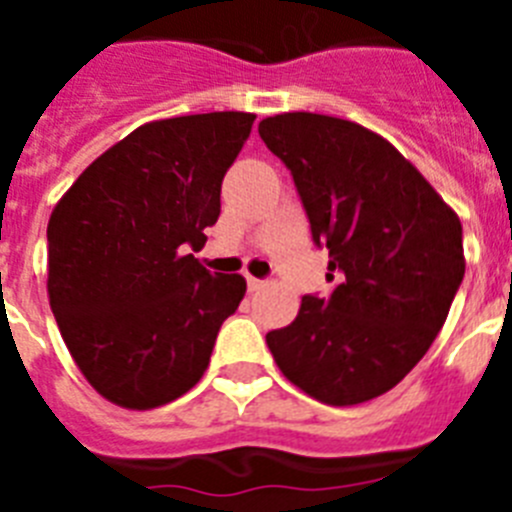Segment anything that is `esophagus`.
Wrapping results in <instances>:
<instances>
[{
    "instance_id": "obj_1",
    "label": "esophagus",
    "mask_w": 512,
    "mask_h": 512,
    "mask_svg": "<svg viewBox=\"0 0 512 512\" xmlns=\"http://www.w3.org/2000/svg\"><path fill=\"white\" fill-rule=\"evenodd\" d=\"M248 292H259V289L266 287V279H256V277H246Z\"/></svg>"
}]
</instances>
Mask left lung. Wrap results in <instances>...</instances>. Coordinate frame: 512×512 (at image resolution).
<instances>
[{
	"instance_id": "obj_1",
	"label": "left lung",
	"mask_w": 512,
	"mask_h": 512,
	"mask_svg": "<svg viewBox=\"0 0 512 512\" xmlns=\"http://www.w3.org/2000/svg\"><path fill=\"white\" fill-rule=\"evenodd\" d=\"M259 135L292 174L338 282L266 333L271 356L328 405L384 395L446 323L464 279L459 217L392 143L356 122L284 112L261 120Z\"/></svg>"
}]
</instances>
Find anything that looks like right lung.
<instances>
[{"instance_id":"obj_1","label":"right lung","mask_w":512,"mask_h":512,"mask_svg":"<svg viewBox=\"0 0 512 512\" xmlns=\"http://www.w3.org/2000/svg\"><path fill=\"white\" fill-rule=\"evenodd\" d=\"M256 115L140 125L89 166L48 223V297L81 374L115 405L151 410L200 382L217 330L246 295L192 251Z\"/></svg>"}]
</instances>
